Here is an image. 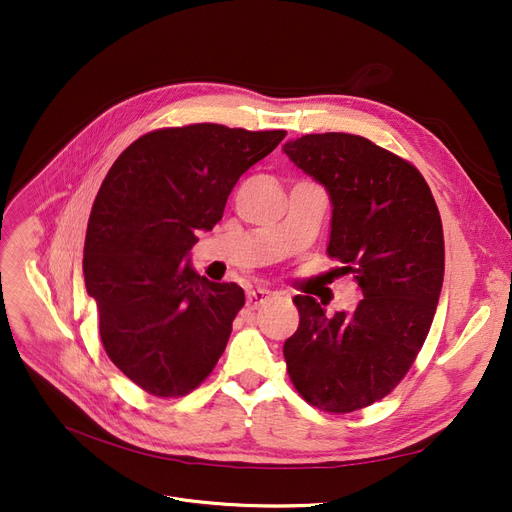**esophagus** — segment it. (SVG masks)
I'll list each match as a JSON object with an SVG mask.
<instances>
[{
  "instance_id": "esophagus-1",
  "label": "esophagus",
  "mask_w": 512,
  "mask_h": 512,
  "mask_svg": "<svg viewBox=\"0 0 512 512\" xmlns=\"http://www.w3.org/2000/svg\"><path fill=\"white\" fill-rule=\"evenodd\" d=\"M270 297H272V292L267 290V288H255V290H251L247 294V307L249 309H257V307L265 305Z\"/></svg>"
}]
</instances>
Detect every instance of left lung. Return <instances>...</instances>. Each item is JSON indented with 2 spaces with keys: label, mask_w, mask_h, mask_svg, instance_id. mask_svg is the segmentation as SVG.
Masks as SVG:
<instances>
[{
  "label": "left lung",
  "mask_w": 512,
  "mask_h": 512,
  "mask_svg": "<svg viewBox=\"0 0 512 512\" xmlns=\"http://www.w3.org/2000/svg\"><path fill=\"white\" fill-rule=\"evenodd\" d=\"M282 149L328 191V255L363 297L334 315L292 299L301 321L284 342L288 375L309 405L351 413L390 394L427 338L444 282L440 211L415 166L357 134H305Z\"/></svg>",
  "instance_id": "obj_1"
}]
</instances>
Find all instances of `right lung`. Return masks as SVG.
Instances as JSON below:
<instances>
[{
    "mask_svg": "<svg viewBox=\"0 0 512 512\" xmlns=\"http://www.w3.org/2000/svg\"><path fill=\"white\" fill-rule=\"evenodd\" d=\"M284 137L222 124L161 128L126 147L101 182L85 286L107 357L145 392L184 396L222 357L245 292L199 276L188 253L222 220L238 178Z\"/></svg>",
    "mask_w": 512,
    "mask_h": 512,
    "instance_id": "add662e5",
    "label": "right lung"
}]
</instances>
